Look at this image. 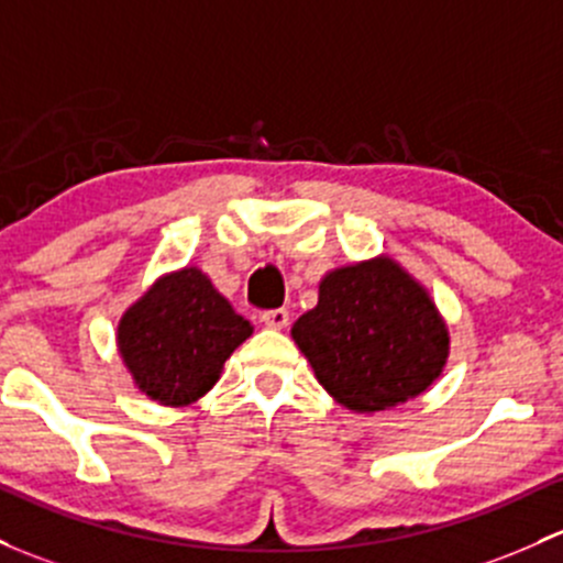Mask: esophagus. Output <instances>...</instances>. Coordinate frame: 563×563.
I'll list each match as a JSON object with an SVG mask.
<instances>
[{"label":"esophagus","instance_id":"esophagus-1","mask_svg":"<svg viewBox=\"0 0 563 563\" xmlns=\"http://www.w3.org/2000/svg\"><path fill=\"white\" fill-rule=\"evenodd\" d=\"M262 323L266 329H286L288 327V310L277 307V310L262 312Z\"/></svg>","mask_w":563,"mask_h":563}]
</instances>
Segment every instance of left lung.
<instances>
[{
	"mask_svg": "<svg viewBox=\"0 0 563 563\" xmlns=\"http://www.w3.org/2000/svg\"><path fill=\"white\" fill-rule=\"evenodd\" d=\"M318 383L356 412L390 410L442 375L451 336L429 291L394 258L331 269L294 323Z\"/></svg>",
	"mask_w": 563,
	"mask_h": 563,
	"instance_id": "left-lung-1",
	"label": "left lung"
}]
</instances>
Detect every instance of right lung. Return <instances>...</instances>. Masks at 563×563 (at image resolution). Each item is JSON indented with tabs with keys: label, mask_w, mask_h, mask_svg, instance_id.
<instances>
[{
	"label": "right lung",
	"mask_w": 563,
	"mask_h": 563,
	"mask_svg": "<svg viewBox=\"0 0 563 563\" xmlns=\"http://www.w3.org/2000/svg\"><path fill=\"white\" fill-rule=\"evenodd\" d=\"M253 334L210 277L183 266L158 277L123 312L118 351L145 396L186 407L218 383L223 364Z\"/></svg>",
	"instance_id": "add662e5"
}]
</instances>
